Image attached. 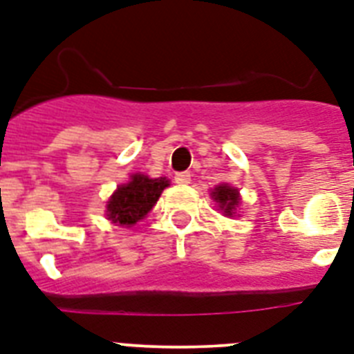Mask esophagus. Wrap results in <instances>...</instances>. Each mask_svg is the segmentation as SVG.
Segmentation results:
<instances>
[{"label": "esophagus", "mask_w": 354, "mask_h": 354, "mask_svg": "<svg viewBox=\"0 0 354 354\" xmlns=\"http://www.w3.org/2000/svg\"><path fill=\"white\" fill-rule=\"evenodd\" d=\"M174 182L180 183V185H187V183H191V172H187V171L176 172V174H174Z\"/></svg>", "instance_id": "esophagus-1"}]
</instances>
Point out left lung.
Here are the masks:
<instances>
[{
  "label": "left lung",
  "mask_w": 354,
  "mask_h": 354,
  "mask_svg": "<svg viewBox=\"0 0 354 354\" xmlns=\"http://www.w3.org/2000/svg\"><path fill=\"white\" fill-rule=\"evenodd\" d=\"M212 198L220 203V209H222L223 212H227V214H232L234 207L238 205V200H240L236 189H232V187L229 185L216 187V189L212 191Z\"/></svg>",
  "instance_id": "1"
}]
</instances>
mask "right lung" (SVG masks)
Listing matches in <instances>:
<instances>
[{"instance_id": "obj_1", "label": "right lung", "mask_w": 354, "mask_h": 354, "mask_svg": "<svg viewBox=\"0 0 354 354\" xmlns=\"http://www.w3.org/2000/svg\"><path fill=\"white\" fill-rule=\"evenodd\" d=\"M169 185L165 178H147L134 174L131 182L118 187L107 203V216L120 225H134L151 211L162 191Z\"/></svg>"}]
</instances>
